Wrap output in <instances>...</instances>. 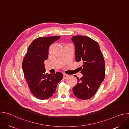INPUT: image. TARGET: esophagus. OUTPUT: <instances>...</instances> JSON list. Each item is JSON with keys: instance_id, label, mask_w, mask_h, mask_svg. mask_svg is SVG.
<instances>
[{"instance_id": "esophagus-1", "label": "esophagus", "mask_w": 129, "mask_h": 129, "mask_svg": "<svg viewBox=\"0 0 129 129\" xmlns=\"http://www.w3.org/2000/svg\"><path fill=\"white\" fill-rule=\"evenodd\" d=\"M68 77H69V76L68 75H66V74H64L63 75V79H67Z\"/></svg>"}]
</instances>
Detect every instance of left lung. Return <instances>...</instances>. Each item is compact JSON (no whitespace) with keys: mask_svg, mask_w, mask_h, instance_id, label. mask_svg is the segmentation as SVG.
Masks as SVG:
<instances>
[{"mask_svg":"<svg viewBox=\"0 0 129 129\" xmlns=\"http://www.w3.org/2000/svg\"><path fill=\"white\" fill-rule=\"evenodd\" d=\"M71 40L75 46L76 61L83 65V77L78 79L73 87V92L81 100H88L96 93L105 78V63L98 42L85 36H73Z\"/></svg>","mask_w":129,"mask_h":129,"instance_id":"1","label":"left lung"}]
</instances>
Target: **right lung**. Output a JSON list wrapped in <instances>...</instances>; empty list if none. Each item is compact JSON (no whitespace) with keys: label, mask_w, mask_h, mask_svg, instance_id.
Segmentation results:
<instances>
[{"label":"right lung","mask_w":129,"mask_h":129,"mask_svg":"<svg viewBox=\"0 0 129 129\" xmlns=\"http://www.w3.org/2000/svg\"><path fill=\"white\" fill-rule=\"evenodd\" d=\"M60 36L43 37L35 39L29 45L23 59L22 69L24 77L32 94L40 100L53 95L58 84L62 80V73L45 74L44 61L48 59L50 46Z\"/></svg>","instance_id":"1"}]
</instances>
